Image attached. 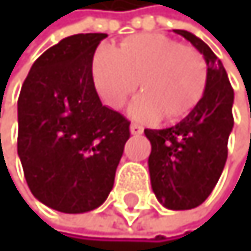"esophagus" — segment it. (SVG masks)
Wrapping results in <instances>:
<instances>
[{
	"mask_svg": "<svg viewBox=\"0 0 251 251\" xmlns=\"http://www.w3.org/2000/svg\"><path fill=\"white\" fill-rule=\"evenodd\" d=\"M130 132H132V135H141L143 132H145V128H143L140 124H132L130 126Z\"/></svg>",
	"mask_w": 251,
	"mask_h": 251,
	"instance_id": "1",
	"label": "esophagus"
}]
</instances>
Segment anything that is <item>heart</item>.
Segmentation results:
<instances>
[{
  "mask_svg": "<svg viewBox=\"0 0 251 251\" xmlns=\"http://www.w3.org/2000/svg\"><path fill=\"white\" fill-rule=\"evenodd\" d=\"M93 78L111 108L126 105L141 81L143 96L130 106L140 121L176 123L197 108L206 93L207 66L202 54L162 34L126 39L119 49L100 45L93 58Z\"/></svg>",
  "mask_w": 251,
  "mask_h": 251,
  "instance_id": "1",
  "label": "heart"
}]
</instances>
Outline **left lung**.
I'll return each instance as SVG.
<instances>
[{
  "instance_id": "1",
  "label": "left lung",
  "mask_w": 251,
  "mask_h": 251,
  "mask_svg": "<svg viewBox=\"0 0 251 251\" xmlns=\"http://www.w3.org/2000/svg\"><path fill=\"white\" fill-rule=\"evenodd\" d=\"M197 49L207 64V86L201 102L176 126L145 135L151 141L149 175L152 192L171 211H187L204 202L219 182L233 130L234 91L222 61L200 37L175 29Z\"/></svg>"
}]
</instances>
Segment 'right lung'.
<instances>
[{"instance_id": "add662e5", "label": "right lung", "mask_w": 251, "mask_h": 251, "mask_svg": "<svg viewBox=\"0 0 251 251\" xmlns=\"http://www.w3.org/2000/svg\"><path fill=\"white\" fill-rule=\"evenodd\" d=\"M106 34L62 39L32 64L18 97V141L25 179L54 211L83 214L108 198L130 136V123L102 105L93 56Z\"/></svg>"}]
</instances>
